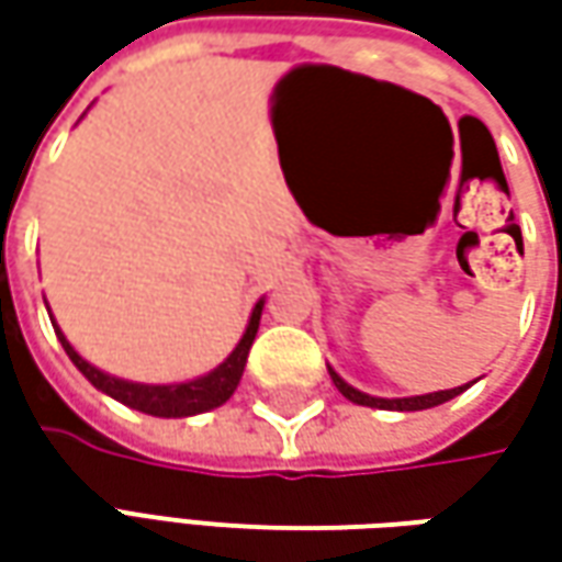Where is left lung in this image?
<instances>
[{"label": "left lung", "mask_w": 562, "mask_h": 562, "mask_svg": "<svg viewBox=\"0 0 562 562\" xmlns=\"http://www.w3.org/2000/svg\"><path fill=\"white\" fill-rule=\"evenodd\" d=\"M328 375H331V381H335V387L344 394V397L350 400V403H359V406H372V409H397V413H416V409H431V406H441V403H447V400H453L457 394H463L465 387L472 384H463V387H450V391H435V394H419V397H372V394H362V391H357L353 384H347L344 378L337 375L335 369L328 366Z\"/></svg>", "instance_id": "8db88e82"}]
</instances>
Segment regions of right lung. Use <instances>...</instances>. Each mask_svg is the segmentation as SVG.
<instances>
[{"mask_svg":"<svg viewBox=\"0 0 562 562\" xmlns=\"http://www.w3.org/2000/svg\"><path fill=\"white\" fill-rule=\"evenodd\" d=\"M262 306H266V300H259V303L252 306L247 331H244L240 344L231 350V357H227L218 369H212L209 375L193 378V381H181V384H140V381H124V378L105 375L102 369L90 366L87 359L77 353L75 347L68 344V337L58 331V325H55V335H58V340H61V347H65V353L71 357V362L83 372V378H87L93 387H99L102 394H109V397L119 400L124 406H131V409H140L146 416L184 419V416H196V413H209V409L222 406V403L237 391L240 375H244V366H247L249 347H252L256 331H259ZM49 318H53V315H49Z\"/></svg>","mask_w":562,"mask_h":562,"instance_id":"obj_1","label":"right lung"}]
</instances>
